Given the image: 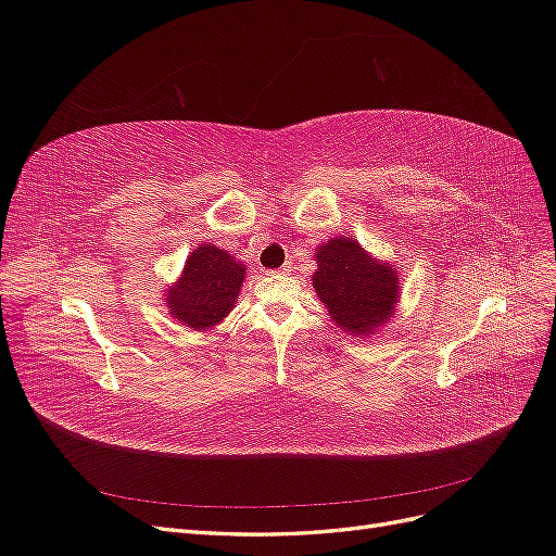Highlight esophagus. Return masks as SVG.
Wrapping results in <instances>:
<instances>
[{
	"mask_svg": "<svg viewBox=\"0 0 556 556\" xmlns=\"http://www.w3.org/2000/svg\"><path fill=\"white\" fill-rule=\"evenodd\" d=\"M292 271V264L288 262L285 266H280V271H276V274H280V276H285V274H290Z\"/></svg>",
	"mask_w": 556,
	"mask_h": 556,
	"instance_id": "esophagus-1",
	"label": "esophagus"
}]
</instances>
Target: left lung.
<instances>
[{
    "mask_svg": "<svg viewBox=\"0 0 556 556\" xmlns=\"http://www.w3.org/2000/svg\"><path fill=\"white\" fill-rule=\"evenodd\" d=\"M313 288L336 327L366 339L394 317L401 278L394 264L376 260L357 239L336 237L317 245Z\"/></svg>",
    "mask_w": 556,
    "mask_h": 556,
    "instance_id": "left-lung-1",
    "label": "left lung"
}]
</instances>
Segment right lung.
<instances>
[{"instance_id":"add662e5","label":"right lung","mask_w":556,"mask_h":556,"mask_svg":"<svg viewBox=\"0 0 556 556\" xmlns=\"http://www.w3.org/2000/svg\"><path fill=\"white\" fill-rule=\"evenodd\" d=\"M245 276L248 266L227 250L199 243L178 280L164 290L166 308L178 325L192 331H208L231 313Z\"/></svg>"}]
</instances>
